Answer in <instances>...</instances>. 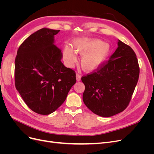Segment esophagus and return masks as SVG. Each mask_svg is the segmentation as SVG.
I'll list each match as a JSON object with an SVG mask.
<instances>
[{"instance_id":"esophagus-1","label":"esophagus","mask_w":154,"mask_h":154,"mask_svg":"<svg viewBox=\"0 0 154 154\" xmlns=\"http://www.w3.org/2000/svg\"><path fill=\"white\" fill-rule=\"evenodd\" d=\"M76 80L77 81H80V80H81V75L80 74H76Z\"/></svg>"}]
</instances>
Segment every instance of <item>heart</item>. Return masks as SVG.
<instances>
[{"instance_id":"b5f03b06","label":"heart","mask_w":154,"mask_h":154,"mask_svg":"<svg viewBox=\"0 0 154 154\" xmlns=\"http://www.w3.org/2000/svg\"><path fill=\"white\" fill-rule=\"evenodd\" d=\"M74 50L66 46L63 59L67 66L72 67L77 62L76 54L83 55L81 63L83 69L92 72L98 69L109 55L110 48L108 44L99 39L78 38L73 40Z\"/></svg>"}]
</instances>
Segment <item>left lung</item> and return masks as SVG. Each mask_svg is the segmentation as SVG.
<instances>
[{
	"instance_id": "left-lung-1",
	"label": "left lung",
	"mask_w": 154,
	"mask_h": 154,
	"mask_svg": "<svg viewBox=\"0 0 154 154\" xmlns=\"http://www.w3.org/2000/svg\"><path fill=\"white\" fill-rule=\"evenodd\" d=\"M118 45L109 61L82 78L85 87L83 102L102 117H110L127 108L139 79L136 53L122 41L118 40Z\"/></svg>"
}]
</instances>
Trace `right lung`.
Wrapping results in <instances>:
<instances>
[{
    "instance_id": "obj_1",
    "label": "right lung",
    "mask_w": 154,
    "mask_h": 154,
    "mask_svg": "<svg viewBox=\"0 0 154 154\" xmlns=\"http://www.w3.org/2000/svg\"><path fill=\"white\" fill-rule=\"evenodd\" d=\"M59 31H36L23 42L15 58L17 90L27 106L42 115L57 110L76 82L75 72L64 66L61 50L54 44Z\"/></svg>"
}]
</instances>
